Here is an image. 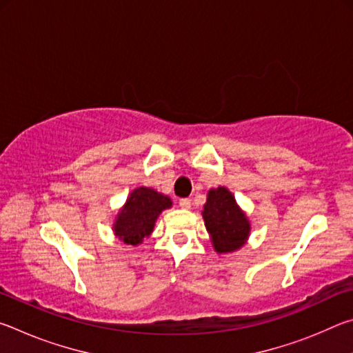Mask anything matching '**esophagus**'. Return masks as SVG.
<instances>
[{"label": "esophagus", "instance_id": "1", "mask_svg": "<svg viewBox=\"0 0 353 353\" xmlns=\"http://www.w3.org/2000/svg\"><path fill=\"white\" fill-rule=\"evenodd\" d=\"M179 207L183 208V210H188V208L191 207V201H190V199H187V198H185V199H181V201H179Z\"/></svg>", "mask_w": 353, "mask_h": 353}]
</instances>
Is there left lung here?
I'll list each match as a JSON object with an SVG mask.
<instances>
[{"label": "left lung", "instance_id": "8db88e82", "mask_svg": "<svg viewBox=\"0 0 353 353\" xmlns=\"http://www.w3.org/2000/svg\"><path fill=\"white\" fill-rule=\"evenodd\" d=\"M202 218L218 254L235 252L249 238V219L238 207L235 196L225 187L208 191Z\"/></svg>", "mask_w": 353, "mask_h": 353}]
</instances>
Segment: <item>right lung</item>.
<instances>
[{
    "label": "right lung",
    "mask_w": 353,
    "mask_h": 353,
    "mask_svg": "<svg viewBox=\"0 0 353 353\" xmlns=\"http://www.w3.org/2000/svg\"><path fill=\"white\" fill-rule=\"evenodd\" d=\"M172 205L168 196L148 187L135 188L117 214L113 232L129 246L139 244L152 234L159 214Z\"/></svg>",
    "instance_id": "1"
}]
</instances>
